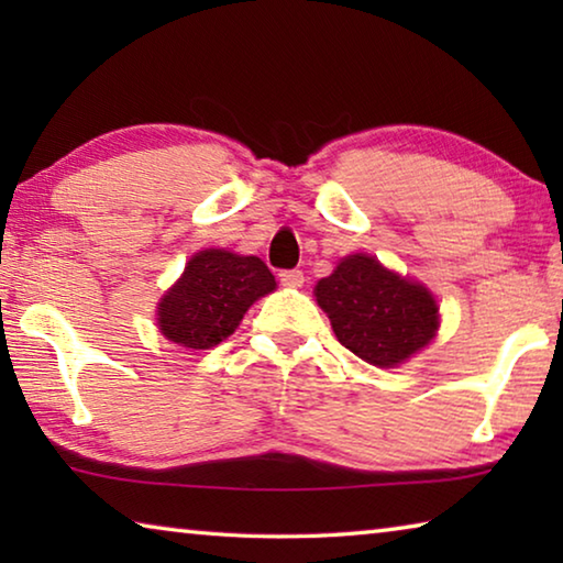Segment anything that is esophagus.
I'll list each match as a JSON object with an SVG mask.
<instances>
[{"mask_svg":"<svg viewBox=\"0 0 563 563\" xmlns=\"http://www.w3.org/2000/svg\"><path fill=\"white\" fill-rule=\"evenodd\" d=\"M278 278H280L283 285H288V288H300V285L305 283V275H302V271H298V268L280 271Z\"/></svg>","mask_w":563,"mask_h":563,"instance_id":"34e87169","label":"esophagus"}]
</instances>
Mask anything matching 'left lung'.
Masks as SVG:
<instances>
[{"mask_svg":"<svg viewBox=\"0 0 563 563\" xmlns=\"http://www.w3.org/2000/svg\"><path fill=\"white\" fill-rule=\"evenodd\" d=\"M338 340L369 365L395 367L434 338L437 302L422 285L399 278L369 255H350L316 285Z\"/></svg>","mask_w":563,"mask_h":563,"instance_id":"left-lung-1","label":"left lung"}]
</instances>
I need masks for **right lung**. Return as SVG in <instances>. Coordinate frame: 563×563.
<instances>
[{"instance_id":"add662e5","label":"right lung","mask_w":563,"mask_h":563,"mask_svg":"<svg viewBox=\"0 0 563 563\" xmlns=\"http://www.w3.org/2000/svg\"><path fill=\"white\" fill-rule=\"evenodd\" d=\"M275 290V278L255 255L201 251L158 305V328L176 345L208 350L233 335L251 305Z\"/></svg>"}]
</instances>
